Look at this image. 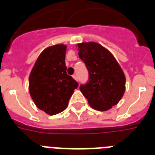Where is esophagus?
<instances>
[{"label":"esophagus","instance_id":"1","mask_svg":"<svg viewBox=\"0 0 155 155\" xmlns=\"http://www.w3.org/2000/svg\"><path fill=\"white\" fill-rule=\"evenodd\" d=\"M73 78L74 79V80H76V81H78V76H77L76 74H74V75H73Z\"/></svg>","mask_w":155,"mask_h":155}]
</instances>
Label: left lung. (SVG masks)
<instances>
[{"label":"left lung","mask_w":155,"mask_h":155,"mask_svg":"<svg viewBox=\"0 0 155 155\" xmlns=\"http://www.w3.org/2000/svg\"><path fill=\"white\" fill-rule=\"evenodd\" d=\"M78 51L88 71V80L81 84V91L93 109H111L125 91V75L120 66L113 54L97 42L79 43Z\"/></svg>","instance_id":"8db88e82"}]
</instances>
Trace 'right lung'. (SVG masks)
Returning a JSON list of instances; mask_svg holds the SVG:
<instances>
[{
  "label": "right lung",
  "instance_id": "add662e5",
  "mask_svg": "<svg viewBox=\"0 0 155 155\" xmlns=\"http://www.w3.org/2000/svg\"><path fill=\"white\" fill-rule=\"evenodd\" d=\"M67 46L46 48L37 59L29 76V92L34 103L49 115L65 110L78 83L67 74Z\"/></svg>",
  "mask_w": 155,
  "mask_h": 155
}]
</instances>
